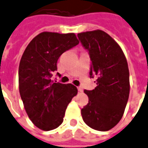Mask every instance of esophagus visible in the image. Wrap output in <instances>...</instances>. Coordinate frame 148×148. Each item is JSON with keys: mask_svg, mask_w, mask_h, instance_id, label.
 Returning a JSON list of instances; mask_svg holds the SVG:
<instances>
[{"mask_svg": "<svg viewBox=\"0 0 148 148\" xmlns=\"http://www.w3.org/2000/svg\"><path fill=\"white\" fill-rule=\"evenodd\" d=\"M77 90H78V92H83V88H82V87H77Z\"/></svg>", "mask_w": 148, "mask_h": 148, "instance_id": "1", "label": "esophagus"}]
</instances>
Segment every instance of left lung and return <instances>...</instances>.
<instances>
[{"label": "left lung", "instance_id": "8db88e82", "mask_svg": "<svg viewBox=\"0 0 148 148\" xmlns=\"http://www.w3.org/2000/svg\"><path fill=\"white\" fill-rule=\"evenodd\" d=\"M92 61L90 77L97 76L93 90H84L88 103L82 109L85 124L98 131H108L123 116L130 96V71L119 45L101 29L77 34Z\"/></svg>", "mask_w": 148, "mask_h": 148}]
</instances>
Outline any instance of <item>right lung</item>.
Wrapping results in <instances>:
<instances>
[{
	"instance_id": "add662e5",
	"label": "right lung",
	"mask_w": 148,
	"mask_h": 148,
	"mask_svg": "<svg viewBox=\"0 0 148 148\" xmlns=\"http://www.w3.org/2000/svg\"><path fill=\"white\" fill-rule=\"evenodd\" d=\"M79 43L74 33L42 32L29 43L18 66V88L24 108L34 125L44 131L56 129L77 88L52 80L63 52Z\"/></svg>"
}]
</instances>
